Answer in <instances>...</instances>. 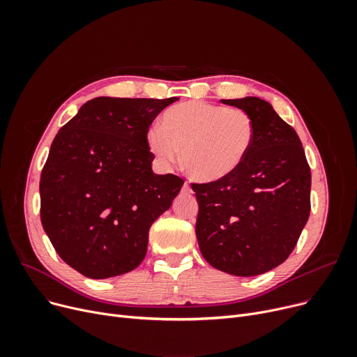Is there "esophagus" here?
<instances>
[{
  "label": "esophagus",
  "mask_w": 357,
  "mask_h": 357,
  "mask_svg": "<svg viewBox=\"0 0 357 357\" xmlns=\"http://www.w3.org/2000/svg\"><path fill=\"white\" fill-rule=\"evenodd\" d=\"M183 191L185 192H192V188H191V185L188 182L183 183Z\"/></svg>",
  "instance_id": "34e87169"
}]
</instances>
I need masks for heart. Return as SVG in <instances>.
Masks as SVG:
<instances>
[{"label":"heart","instance_id":"obj_1","mask_svg":"<svg viewBox=\"0 0 357 357\" xmlns=\"http://www.w3.org/2000/svg\"><path fill=\"white\" fill-rule=\"evenodd\" d=\"M256 136L252 117L243 109L207 101H185L169 107L162 126L147 130L146 143L163 166L181 158L190 176L214 182L231 175L249 155Z\"/></svg>","mask_w":357,"mask_h":357}]
</instances>
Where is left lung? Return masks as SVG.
Masks as SVG:
<instances>
[{
	"instance_id": "8db88e82",
	"label": "left lung",
	"mask_w": 357,
	"mask_h": 357,
	"mask_svg": "<svg viewBox=\"0 0 357 357\" xmlns=\"http://www.w3.org/2000/svg\"><path fill=\"white\" fill-rule=\"evenodd\" d=\"M252 117L249 155L220 181L192 183L195 233L208 264L236 276L265 273L288 259L310 217L311 171L296 131L257 97L221 100Z\"/></svg>"
}]
</instances>
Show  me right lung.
<instances>
[{
	"label": "right lung",
	"instance_id": "obj_1",
	"mask_svg": "<svg viewBox=\"0 0 357 357\" xmlns=\"http://www.w3.org/2000/svg\"><path fill=\"white\" fill-rule=\"evenodd\" d=\"M172 97H98L56 135L40 178V218L63 261L91 279L136 269L149 229L171 208L183 181L153 172L146 143Z\"/></svg>",
	"mask_w": 357,
	"mask_h": 357
}]
</instances>
